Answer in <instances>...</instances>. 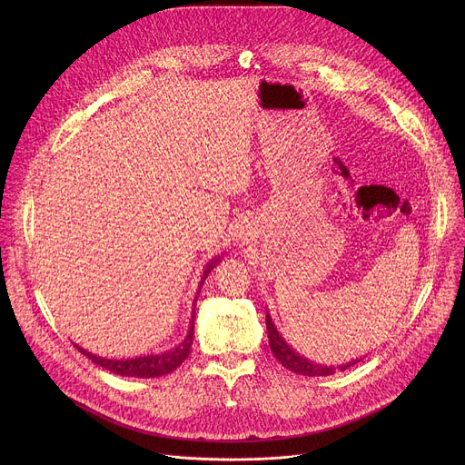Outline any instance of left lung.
<instances>
[{
  "instance_id": "obj_1",
  "label": "left lung",
  "mask_w": 465,
  "mask_h": 465,
  "mask_svg": "<svg viewBox=\"0 0 465 465\" xmlns=\"http://www.w3.org/2000/svg\"><path fill=\"white\" fill-rule=\"evenodd\" d=\"M267 331H269V342H271V350L272 353L276 355V359L285 366L289 368L291 371L294 373H300V375H307V377H325V375H333L337 370H348L350 366H353L357 361L353 362H348V364H342L339 368H333V366H320V364H314L303 357H300V353H296L291 346H287V342L282 339V335L276 331L271 316L267 314Z\"/></svg>"
}]
</instances>
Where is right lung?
<instances>
[{
  "instance_id": "right-lung-1",
  "label": "right lung",
  "mask_w": 465,
  "mask_h": 465,
  "mask_svg": "<svg viewBox=\"0 0 465 465\" xmlns=\"http://www.w3.org/2000/svg\"><path fill=\"white\" fill-rule=\"evenodd\" d=\"M219 261V259H217ZM217 261H212L208 264V269L204 272V278L203 282L208 278V274L212 272V269L215 267ZM201 282V285H203ZM194 320V316H193ZM193 320H191V329H189V335L185 337V341L182 344H178L174 350L167 351V353H160V355H147V357H138V359H126V361H114V359H101L97 355H92L88 353L86 350L75 346L83 355H86L88 359H92L94 364L115 373V375H124V377H160V375H165V373H171L174 371L191 353V344H193V331H194V325H193Z\"/></svg>"
}]
</instances>
